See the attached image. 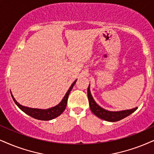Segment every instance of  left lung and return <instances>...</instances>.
<instances>
[{
    "label": "left lung",
    "instance_id": "1",
    "mask_svg": "<svg viewBox=\"0 0 154 154\" xmlns=\"http://www.w3.org/2000/svg\"><path fill=\"white\" fill-rule=\"evenodd\" d=\"M87 96H88L89 107L91 112L96 115L97 117L102 119L103 120L106 121V122H114L119 121L122 119L126 117L132 113L135 112L138 107L131 109H126L122 111H116V112H112L105 109L101 107L100 105H98L95 102L93 97L91 96L90 91V85H89L88 89H87Z\"/></svg>",
    "mask_w": 154,
    "mask_h": 154
}]
</instances>
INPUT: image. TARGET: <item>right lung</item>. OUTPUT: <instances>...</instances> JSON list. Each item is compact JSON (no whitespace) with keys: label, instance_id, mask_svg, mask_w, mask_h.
I'll use <instances>...</instances> for the list:
<instances>
[{"label":"right lung","instance_id":"right-lung-1","mask_svg":"<svg viewBox=\"0 0 154 154\" xmlns=\"http://www.w3.org/2000/svg\"><path fill=\"white\" fill-rule=\"evenodd\" d=\"M76 81H77V79H76V80L72 84L70 87H69V89H68V91H67V93L65 94V97H63V99L62 100V101L59 103V104L56 105V106H53V107L46 109H43L30 108V107H28V106H23V105L19 104V103L15 100V99L14 98V97H13V95L12 94V92H11V96H12L13 101H14V102L15 103V104H16L23 112H25V114H28L29 116H30L31 117L36 119L42 120V121H49V120L53 119L57 117V116H59L60 114L65 111L66 106H67V104L68 97H69V93H70L72 89L73 88L74 85H75V84L76 83Z\"/></svg>","mask_w":154,"mask_h":154}]
</instances>
